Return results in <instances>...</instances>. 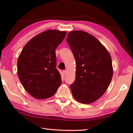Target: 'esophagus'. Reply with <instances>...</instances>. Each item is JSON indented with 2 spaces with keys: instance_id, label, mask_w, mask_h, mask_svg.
Masks as SVG:
<instances>
[{
  "instance_id": "obj_1",
  "label": "esophagus",
  "mask_w": 133,
  "mask_h": 133,
  "mask_svg": "<svg viewBox=\"0 0 133 133\" xmlns=\"http://www.w3.org/2000/svg\"><path fill=\"white\" fill-rule=\"evenodd\" d=\"M63 74H64V75H66V74H67V71L66 70H63Z\"/></svg>"
}]
</instances>
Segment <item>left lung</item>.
I'll return each instance as SVG.
<instances>
[{
    "mask_svg": "<svg viewBox=\"0 0 133 133\" xmlns=\"http://www.w3.org/2000/svg\"><path fill=\"white\" fill-rule=\"evenodd\" d=\"M66 41L76 62L72 94L77 102L90 104L100 98L109 86L113 72L111 56L95 37L85 31H70Z\"/></svg>",
    "mask_w": 133,
    "mask_h": 133,
    "instance_id": "left-lung-1",
    "label": "left lung"
}]
</instances>
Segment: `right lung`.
<instances>
[{"label": "right lung", "instance_id": "obj_1", "mask_svg": "<svg viewBox=\"0 0 133 133\" xmlns=\"http://www.w3.org/2000/svg\"><path fill=\"white\" fill-rule=\"evenodd\" d=\"M66 35L65 31L46 30L32 38L22 49L17 60L18 77L33 97H50L61 84L55 50Z\"/></svg>", "mask_w": 133, "mask_h": 133}]
</instances>
